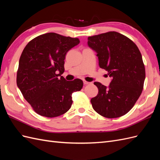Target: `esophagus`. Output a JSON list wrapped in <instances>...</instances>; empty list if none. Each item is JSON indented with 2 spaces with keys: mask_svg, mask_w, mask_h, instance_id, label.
<instances>
[{
  "mask_svg": "<svg viewBox=\"0 0 160 160\" xmlns=\"http://www.w3.org/2000/svg\"><path fill=\"white\" fill-rule=\"evenodd\" d=\"M83 83H84V85H89V84H90V83L89 82H88V81H83Z\"/></svg>",
  "mask_w": 160,
  "mask_h": 160,
  "instance_id": "esophagus-1",
  "label": "esophagus"
}]
</instances>
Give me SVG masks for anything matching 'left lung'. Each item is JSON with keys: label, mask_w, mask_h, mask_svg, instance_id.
<instances>
[{"label": "left lung", "mask_w": 160, "mask_h": 160, "mask_svg": "<svg viewBox=\"0 0 160 160\" xmlns=\"http://www.w3.org/2000/svg\"><path fill=\"white\" fill-rule=\"evenodd\" d=\"M88 44L97 52L99 67L112 78L109 87L95 82L99 92L91 99L92 107L107 118L125 115L139 98L146 78L138 47L129 38L115 31L89 37Z\"/></svg>", "instance_id": "obj_1"}]
</instances>
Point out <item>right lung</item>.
<instances>
[{
	"instance_id": "add662e5",
	"label": "right lung",
	"mask_w": 160,
	"mask_h": 160,
	"mask_svg": "<svg viewBox=\"0 0 160 160\" xmlns=\"http://www.w3.org/2000/svg\"><path fill=\"white\" fill-rule=\"evenodd\" d=\"M79 38L49 32L33 38L19 59L17 84L36 113L47 118L65 113L72 103V93L83 88V81H67V52L79 43Z\"/></svg>"
}]
</instances>
